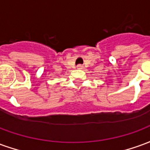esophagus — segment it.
Instances as JSON below:
<instances>
[{
  "instance_id": "34e87169",
  "label": "esophagus",
  "mask_w": 150,
  "mask_h": 150,
  "mask_svg": "<svg viewBox=\"0 0 150 150\" xmlns=\"http://www.w3.org/2000/svg\"><path fill=\"white\" fill-rule=\"evenodd\" d=\"M77 68H78V69H83V66L81 65V64H79V65L77 66Z\"/></svg>"
}]
</instances>
